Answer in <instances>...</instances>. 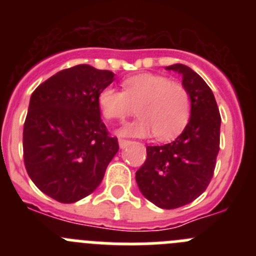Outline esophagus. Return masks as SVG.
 Wrapping results in <instances>:
<instances>
[{
  "label": "esophagus",
  "instance_id": "34e87169",
  "mask_svg": "<svg viewBox=\"0 0 256 256\" xmlns=\"http://www.w3.org/2000/svg\"><path fill=\"white\" fill-rule=\"evenodd\" d=\"M130 140H124V138H119V146H120L122 148H124L126 146V144H130Z\"/></svg>",
  "mask_w": 256,
  "mask_h": 256
}]
</instances>
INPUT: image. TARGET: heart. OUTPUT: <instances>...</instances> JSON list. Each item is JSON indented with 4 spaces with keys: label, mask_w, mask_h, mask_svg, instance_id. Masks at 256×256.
<instances>
[{
    "label": "heart",
    "mask_w": 256,
    "mask_h": 256,
    "mask_svg": "<svg viewBox=\"0 0 256 256\" xmlns=\"http://www.w3.org/2000/svg\"><path fill=\"white\" fill-rule=\"evenodd\" d=\"M123 91L105 87L97 97L104 116L123 122L136 112L140 119L124 128L132 136L154 132L158 140H170L180 134L191 116V94L182 83L160 74H138L124 79ZM138 108L136 109L135 108Z\"/></svg>",
    "instance_id": "1"
}]
</instances>
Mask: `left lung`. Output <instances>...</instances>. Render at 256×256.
<instances>
[{
  "mask_svg": "<svg viewBox=\"0 0 256 256\" xmlns=\"http://www.w3.org/2000/svg\"><path fill=\"white\" fill-rule=\"evenodd\" d=\"M182 74L191 94V118L173 142L148 146L146 160L136 172L144 198L162 209L187 205L208 188L216 164L220 144V114L216 97L205 80L182 64L166 66Z\"/></svg>",
  "mask_w": 256,
  "mask_h": 256,
  "instance_id": "left-lung-1",
  "label": "left lung"
}]
</instances>
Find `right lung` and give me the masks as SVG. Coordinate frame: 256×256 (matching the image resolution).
Listing matches in <instances>:
<instances>
[{
	"mask_svg": "<svg viewBox=\"0 0 256 256\" xmlns=\"http://www.w3.org/2000/svg\"><path fill=\"white\" fill-rule=\"evenodd\" d=\"M114 74L87 64L64 69L30 96L22 130L26 173L62 204L91 195L119 150L101 120L97 97Z\"/></svg>",
	"mask_w": 256,
	"mask_h": 256,
	"instance_id": "add662e5",
	"label": "right lung"
}]
</instances>
